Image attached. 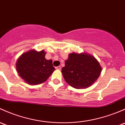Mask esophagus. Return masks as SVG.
I'll list each match as a JSON object with an SVG mask.
<instances>
[{"label":"esophagus","mask_w":125,"mask_h":125,"mask_svg":"<svg viewBox=\"0 0 125 125\" xmlns=\"http://www.w3.org/2000/svg\"><path fill=\"white\" fill-rule=\"evenodd\" d=\"M56 69H57V70H60V69H61V66H59L56 67Z\"/></svg>","instance_id":"esophagus-1"}]
</instances>
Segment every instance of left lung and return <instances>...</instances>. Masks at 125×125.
<instances>
[{
    "label": "left lung",
    "instance_id": "1",
    "mask_svg": "<svg viewBox=\"0 0 125 125\" xmlns=\"http://www.w3.org/2000/svg\"><path fill=\"white\" fill-rule=\"evenodd\" d=\"M62 69L64 79L75 89H86L96 81L102 71L99 62L86 52L69 54Z\"/></svg>",
    "mask_w": 125,
    "mask_h": 125
}]
</instances>
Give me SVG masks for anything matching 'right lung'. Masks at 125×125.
Here are the masks:
<instances>
[{
  "mask_svg": "<svg viewBox=\"0 0 125 125\" xmlns=\"http://www.w3.org/2000/svg\"><path fill=\"white\" fill-rule=\"evenodd\" d=\"M45 54L44 50H31L18 59L16 69L18 75L29 84L36 85L45 82L55 70L52 60H47Z\"/></svg>",
  "mask_w": 125,
  "mask_h": 125,
  "instance_id": "right-lung-1",
  "label": "right lung"
}]
</instances>
